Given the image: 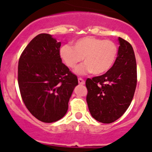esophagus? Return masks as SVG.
<instances>
[{
	"mask_svg": "<svg viewBox=\"0 0 152 152\" xmlns=\"http://www.w3.org/2000/svg\"><path fill=\"white\" fill-rule=\"evenodd\" d=\"M78 83L79 84H81V85H84L85 84V81L82 78H78Z\"/></svg>",
	"mask_w": 152,
	"mask_h": 152,
	"instance_id": "obj_1",
	"label": "esophagus"
}]
</instances>
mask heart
<instances>
[{
  "label": "heart",
  "instance_id": "obj_1",
  "mask_svg": "<svg viewBox=\"0 0 152 152\" xmlns=\"http://www.w3.org/2000/svg\"><path fill=\"white\" fill-rule=\"evenodd\" d=\"M60 57L69 69H74L83 60L84 64L77 67V75L92 72L101 75L112 68L118 54L117 45L110 40H104L93 37H86L75 41L73 47L63 45L60 49Z\"/></svg>",
  "mask_w": 152,
  "mask_h": 152
}]
</instances>
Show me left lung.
<instances>
[{
    "label": "left lung",
    "instance_id": "1",
    "mask_svg": "<svg viewBox=\"0 0 152 152\" xmlns=\"http://www.w3.org/2000/svg\"><path fill=\"white\" fill-rule=\"evenodd\" d=\"M119 47L113 66L103 75L86 81L89 110L98 122L112 123L131 103L137 86V63L132 46L118 37Z\"/></svg>",
    "mask_w": 152,
    "mask_h": 152
}]
</instances>
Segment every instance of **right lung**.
Wrapping results in <instances>:
<instances>
[{
	"mask_svg": "<svg viewBox=\"0 0 152 152\" xmlns=\"http://www.w3.org/2000/svg\"><path fill=\"white\" fill-rule=\"evenodd\" d=\"M60 45L50 34H39L18 61V82L23 102L32 115L46 123L66 115L69 99L78 84L77 76L62 63Z\"/></svg>",
	"mask_w": 152,
	"mask_h": 152,
	"instance_id": "add662e5",
	"label": "right lung"
}]
</instances>
